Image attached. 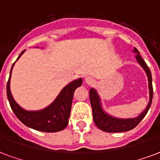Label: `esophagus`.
Returning <instances> with one entry per match:
<instances>
[{"instance_id":"esophagus-1","label":"esophagus","mask_w":160,"mask_h":160,"mask_svg":"<svg viewBox=\"0 0 160 160\" xmlns=\"http://www.w3.org/2000/svg\"><path fill=\"white\" fill-rule=\"evenodd\" d=\"M85 82H86V83L88 84V85H92V84L95 82V80H94L92 77L88 76V77H87L86 78H85Z\"/></svg>"}]
</instances>
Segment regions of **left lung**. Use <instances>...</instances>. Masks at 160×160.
<instances>
[{
  "mask_svg": "<svg viewBox=\"0 0 160 160\" xmlns=\"http://www.w3.org/2000/svg\"><path fill=\"white\" fill-rule=\"evenodd\" d=\"M133 52L137 53L136 59L140 66L144 69L148 81V90H149V101L144 111L141 112L138 117L133 118H118L108 114L102 108V105L100 102V98L98 94L97 91L94 88L89 90V97H90V102H91L92 109V117L95 124L99 129L108 132V133H119V132H125L133 129L140 122V121L145 117L148 109L151 106V102L153 99V85H152V75L151 72L147 66L145 62L139 55V52L136 48H134Z\"/></svg>",
  "mask_w": 160,
  "mask_h": 160,
  "instance_id": "obj_1",
  "label": "left lung"
}]
</instances>
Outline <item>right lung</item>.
<instances>
[{
    "label": "right lung",
    "instance_id": "1",
    "mask_svg": "<svg viewBox=\"0 0 160 160\" xmlns=\"http://www.w3.org/2000/svg\"><path fill=\"white\" fill-rule=\"evenodd\" d=\"M24 52L25 50L21 52L17 61ZM14 64L10 72V77L7 85V93L11 108L17 118L26 126L38 131L53 133L64 129L68 124L74 92L82 85V78L74 80L64 87L52 103L44 109L39 111H27L16 102L10 90V79Z\"/></svg>",
    "mask_w": 160,
    "mask_h": 160
}]
</instances>
